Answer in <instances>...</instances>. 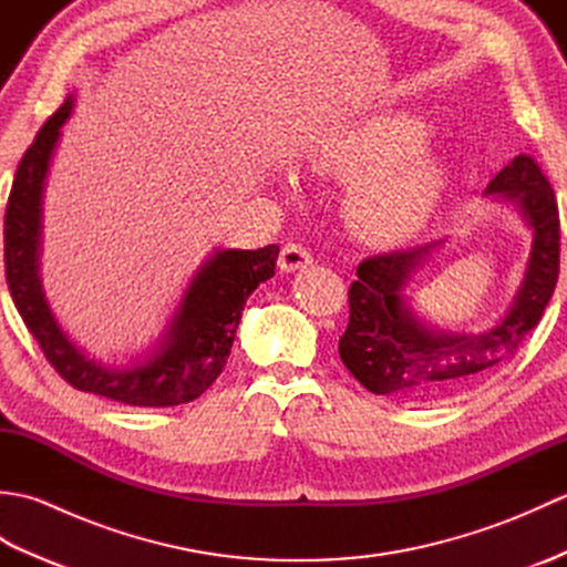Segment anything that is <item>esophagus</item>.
I'll list each match as a JSON object with an SVG mask.
<instances>
[{
  "instance_id": "34e87169",
  "label": "esophagus",
  "mask_w": 567,
  "mask_h": 567,
  "mask_svg": "<svg viewBox=\"0 0 567 567\" xmlns=\"http://www.w3.org/2000/svg\"><path fill=\"white\" fill-rule=\"evenodd\" d=\"M311 252L309 248H305L302 244H285L282 252H280V270L285 272H297L311 265Z\"/></svg>"
}]
</instances>
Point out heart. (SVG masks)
I'll use <instances>...</instances> for the list:
<instances>
[{
  "mask_svg": "<svg viewBox=\"0 0 567 567\" xmlns=\"http://www.w3.org/2000/svg\"><path fill=\"white\" fill-rule=\"evenodd\" d=\"M429 124L409 112H392L346 126L319 151L329 175L358 177L351 189V221L372 240L419 231L449 187V167L424 148Z\"/></svg>",
  "mask_w": 567,
  "mask_h": 567,
  "instance_id": "obj_1",
  "label": "heart"
}]
</instances>
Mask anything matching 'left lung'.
<instances>
[{
	"label": "left lung",
	"instance_id": "obj_1",
	"mask_svg": "<svg viewBox=\"0 0 567 567\" xmlns=\"http://www.w3.org/2000/svg\"><path fill=\"white\" fill-rule=\"evenodd\" d=\"M485 195L514 202L534 228L532 258L507 317L497 327L470 336L433 331L414 317L402 287L441 240L363 260L348 290L351 319L339 353L365 390L409 400L461 392L507 363L544 317L560 270V216L553 187L532 155L522 153L492 177Z\"/></svg>",
	"mask_w": 567,
	"mask_h": 567
}]
</instances>
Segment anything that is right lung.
<instances>
[{"label":"right lung","mask_w":567,"mask_h":567,"mask_svg":"<svg viewBox=\"0 0 567 567\" xmlns=\"http://www.w3.org/2000/svg\"><path fill=\"white\" fill-rule=\"evenodd\" d=\"M70 112L72 97L35 134L9 192L4 270L11 299L48 363L75 390L131 406H175L197 400L221 375L246 299L275 275L280 248L272 244L258 250H216L192 277L158 351L126 370L94 363L58 327L39 277L43 183Z\"/></svg>","instance_id":"add662e5"}]
</instances>
